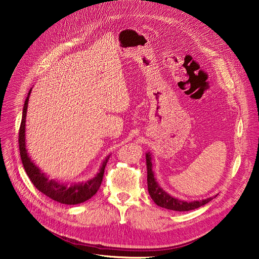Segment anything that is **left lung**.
<instances>
[{"label":"left lung","instance_id":"left-lung-1","mask_svg":"<svg viewBox=\"0 0 259 259\" xmlns=\"http://www.w3.org/2000/svg\"><path fill=\"white\" fill-rule=\"evenodd\" d=\"M152 158L150 152L146 153V162H147V182H148V191L153 201L157 206L173 211H190L197 209L203 205H206L213 197H209L202 200L194 201H184L169 195L165 190H162L155 181L154 174L152 171ZM215 195L214 197H216Z\"/></svg>","mask_w":259,"mask_h":259}]
</instances>
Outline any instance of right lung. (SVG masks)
Listing matches in <instances>:
<instances>
[{
	"instance_id": "obj_1",
	"label": "right lung",
	"mask_w": 259,
	"mask_h": 259,
	"mask_svg": "<svg viewBox=\"0 0 259 259\" xmlns=\"http://www.w3.org/2000/svg\"><path fill=\"white\" fill-rule=\"evenodd\" d=\"M31 89L27 95L24 108H23V115L22 121L20 126L19 132V147H20V154L23 162L24 169L30 179L31 183L34 187L49 198L56 200L58 202L64 203V205H77V203L84 202L91 198L101 187L103 176L105 172V167L107 161L110 157L108 155L102 164V167L99 173L94 176L93 179L80 184H64L59 183L54 180H49L48 176L40 171L38 167L34 165V162L30 159L28 153H27L26 143H25V122H26V114H27V107H28V100L30 95Z\"/></svg>"
}]
</instances>
